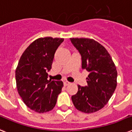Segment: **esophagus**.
<instances>
[{
  "label": "esophagus",
  "instance_id": "obj_1",
  "mask_svg": "<svg viewBox=\"0 0 132 132\" xmlns=\"http://www.w3.org/2000/svg\"><path fill=\"white\" fill-rule=\"evenodd\" d=\"M70 84V83L68 82V81H64V85L65 86H68V85Z\"/></svg>",
  "mask_w": 132,
  "mask_h": 132
}]
</instances>
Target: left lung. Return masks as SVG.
Segmentation results:
<instances>
[{
	"label": "left lung",
	"instance_id": "1",
	"mask_svg": "<svg viewBox=\"0 0 132 132\" xmlns=\"http://www.w3.org/2000/svg\"><path fill=\"white\" fill-rule=\"evenodd\" d=\"M81 55V67L89 72L88 86H78L71 96L75 107L84 113L102 109L112 96L117 85V70L105 48L93 39L70 38Z\"/></svg>",
	"mask_w": 132,
	"mask_h": 132
}]
</instances>
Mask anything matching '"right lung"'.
<instances>
[{"mask_svg": "<svg viewBox=\"0 0 132 132\" xmlns=\"http://www.w3.org/2000/svg\"><path fill=\"white\" fill-rule=\"evenodd\" d=\"M63 41V38H38L20 58L15 70L16 88L26 105L36 112L53 110L64 86L62 81L47 79L55 53Z\"/></svg>", "mask_w": 132, "mask_h": 132, "instance_id": "right-lung-1", "label": "right lung"}]
</instances>
